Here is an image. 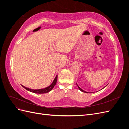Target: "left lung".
Returning a JSON list of instances; mask_svg holds the SVG:
<instances>
[{
  "instance_id": "left-lung-1",
  "label": "left lung",
  "mask_w": 129,
  "mask_h": 129,
  "mask_svg": "<svg viewBox=\"0 0 129 129\" xmlns=\"http://www.w3.org/2000/svg\"><path fill=\"white\" fill-rule=\"evenodd\" d=\"M77 86H78V85H77ZM78 87H79V89L80 90H81V91H82V92H87L86 91H84V90H82V89H81V88H80V87H79V86H78Z\"/></svg>"
}]
</instances>
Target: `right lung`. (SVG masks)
I'll use <instances>...</instances> for the list:
<instances>
[{
  "label": "right lung",
  "mask_w": 129,
  "mask_h": 129,
  "mask_svg": "<svg viewBox=\"0 0 129 129\" xmlns=\"http://www.w3.org/2000/svg\"><path fill=\"white\" fill-rule=\"evenodd\" d=\"M57 75L56 76L55 79H54V80L53 81V83H52V84L49 85V87H47L45 89H36V90H34V89H29L28 88H26L24 86H23V85H22V86L24 87L25 89H26V90H28L30 92H33L34 93H47V92H49L50 91L52 90V89L54 88V87L55 86V85L56 84V81H57Z\"/></svg>",
  "instance_id": "obj_1"
}]
</instances>
